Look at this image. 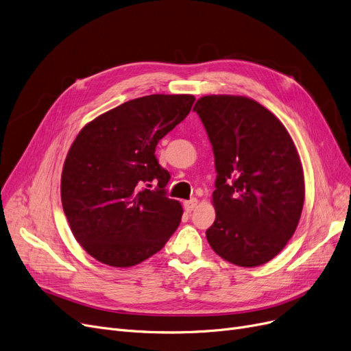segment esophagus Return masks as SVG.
Returning <instances> with one entry per match:
<instances>
[{
	"label": "esophagus",
	"mask_w": 351,
	"mask_h": 351,
	"mask_svg": "<svg viewBox=\"0 0 351 351\" xmlns=\"http://www.w3.org/2000/svg\"><path fill=\"white\" fill-rule=\"evenodd\" d=\"M197 204H198V199L192 198V199H189V201H185V202H184V208H185V211H186V213H191V211L195 210Z\"/></svg>",
	"instance_id": "34e87169"
}]
</instances>
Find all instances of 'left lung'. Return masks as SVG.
<instances>
[{"label": "left lung", "mask_w": 351, "mask_h": 351, "mask_svg": "<svg viewBox=\"0 0 351 351\" xmlns=\"http://www.w3.org/2000/svg\"><path fill=\"white\" fill-rule=\"evenodd\" d=\"M214 152L215 221L206 230L224 261L254 267L271 261L300 223L305 186L287 128L261 104L206 95L193 107Z\"/></svg>", "instance_id": "obj_1"}]
</instances>
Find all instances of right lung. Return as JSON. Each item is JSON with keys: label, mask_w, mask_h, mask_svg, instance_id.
<instances>
[{"label": "right lung", "mask_w": 351, "mask_h": 351, "mask_svg": "<svg viewBox=\"0 0 351 351\" xmlns=\"http://www.w3.org/2000/svg\"><path fill=\"white\" fill-rule=\"evenodd\" d=\"M193 95H147L88 123L63 165L60 197L76 241L98 262L130 267L158 253L182 206L167 197L171 175L156 146L189 114ZM152 182L158 184L149 190Z\"/></svg>", "instance_id": "obj_1"}]
</instances>
